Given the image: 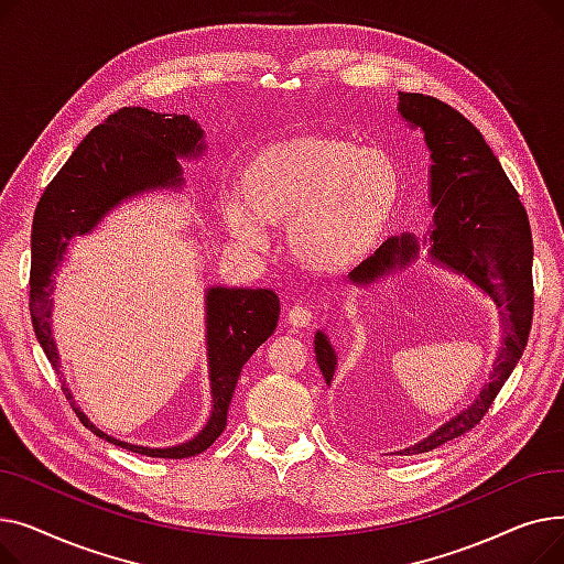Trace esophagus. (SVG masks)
Segmentation results:
<instances>
[{"label": "esophagus", "mask_w": 564, "mask_h": 564, "mask_svg": "<svg viewBox=\"0 0 564 564\" xmlns=\"http://www.w3.org/2000/svg\"><path fill=\"white\" fill-rule=\"evenodd\" d=\"M313 319V313L306 304H294L290 311H288V324L294 329H302V327H308Z\"/></svg>", "instance_id": "obj_1"}]
</instances>
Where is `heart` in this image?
I'll return each instance as SVG.
<instances>
[{
	"instance_id": "heart-1",
	"label": "heart",
	"mask_w": 564,
	"mask_h": 564,
	"mask_svg": "<svg viewBox=\"0 0 564 564\" xmlns=\"http://www.w3.org/2000/svg\"><path fill=\"white\" fill-rule=\"evenodd\" d=\"M400 196L402 177L387 151L313 132L253 155L221 215L249 247L264 240L267 226H288L294 260L317 274H343L377 251Z\"/></svg>"
}]
</instances>
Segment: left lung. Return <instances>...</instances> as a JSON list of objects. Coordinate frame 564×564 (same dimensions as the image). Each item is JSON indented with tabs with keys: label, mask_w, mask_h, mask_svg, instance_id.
I'll list each match as a JSON object with an SVG mask.
<instances>
[{
	"label": "left lung",
	"mask_w": 564,
	"mask_h": 564,
	"mask_svg": "<svg viewBox=\"0 0 564 564\" xmlns=\"http://www.w3.org/2000/svg\"><path fill=\"white\" fill-rule=\"evenodd\" d=\"M398 111L411 128L425 132L430 148V203L434 228L430 230V256L436 264L476 283L500 308L502 347L489 383L480 398L453 421L441 425L416 446L400 455L430 453L446 441L476 427L502 383L519 364L532 322V237L517 189L480 130L451 105L423 94H398ZM419 240L413 235L391 237L375 256L349 274L357 285L375 283L416 258ZM317 366L332 383L336 351L322 332L315 334Z\"/></svg>",
	"instance_id": "left-lung-1"
}]
</instances>
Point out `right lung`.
Segmentation results:
<instances>
[{
    "instance_id": "add662e5",
    "label": "right lung",
    "mask_w": 564,
    "mask_h": 564,
    "mask_svg": "<svg viewBox=\"0 0 564 564\" xmlns=\"http://www.w3.org/2000/svg\"><path fill=\"white\" fill-rule=\"evenodd\" d=\"M203 151V130L189 116L123 107L82 139L75 153L45 187L32 226L29 311L36 338L56 375H62V364L52 338V292L54 272L62 264L70 240L75 235L91 232L109 210L130 196L162 187H183V166L177 158H196ZM279 313L281 306L274 290L207 288L205 343L213 413L207 425L181 446L143 448L118 441L98 430L75 406L66 381L62 389L77 419L113 446L162 459L194 457L210 448L224 432L237 379L251 354L274 334Z\"/></svg>"
}]
</instances>
